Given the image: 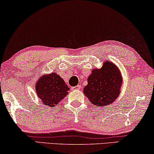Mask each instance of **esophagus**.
Wrapping results in <instances>:
<instances>
[{
	"label": "esophagus",
	"instance_id": "obj_1",
	"mask_svg": "<svg viewBox=\"0 0 154 154\" xmlns=\"http://www.w3.org/2000/svg\"><path fill=\"white\" fill-rule=\"evenodd\" d=\"M80 88H81V85H79V84H78L76 86H74V87H72L73 89H76V90H79Z\"/></svg>",
	"mask_w": 154,
	"mask_h": 154
}]
</instances>
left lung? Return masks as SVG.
Segmentation results:
<instances>
[{"instance_id":"obj_1","label":"left lung","mask_w":154,"mask_h":154,"mask_svg":"<svg viewBox=\"0 0 154 154\" xmlns=\"http://www.w3.org/2000/svg\"><path fill=\"white\" fill-rule=\"evenodd\" d=\"M83 93L96 107L112 104L121 93L123 78L115 64L105 60L100 68L93 69Z\"/></svg>"}]
</instances>
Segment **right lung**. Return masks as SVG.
I'll use <instances>...</instances> for the list:
<instances>
[{
    "label": "right lung",
    "mask_w": 154,
    "mask_h": 154,
    "mask_svg": "<svg viewBox=\"0 0 154 154\" xmlns=\"http://www.w3.org/2000/svg\"><path fill=\"white\" fill-rule=\"evenodd\" d=\"M35 89L42 105L54 107L68 95L70 88L57 73L52 72L39 77Z\"/></svg>",
    "instance_id": "right-lung-1"
}]
</instances>
